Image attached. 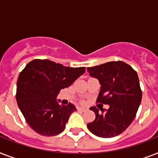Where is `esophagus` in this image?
Returning a JSON list of instances; mask_svg holds the SVG:
<instances>
[{"label": "esophagus", "instance_id": "obj_1", "mask_svg": "<svg viewBox=\"0 0 158 158\" xmlns=\"http://www.w3.org/2000/svg\"><path fill=\"white\" fill-rule=\"evenodd\" d=\"M79 111H82V112H84V111H86L87 110V108H84V107H78L77 108Z\"/></svg>", "mask_w": 158, "mask_h": 158}]
</instances>
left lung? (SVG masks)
Returning a JSON list of instances; mask_svg holds the SVG:
<instances>
[{
    "instance_id": "8db88e82",
    "label": "left lung",
    "mask_w": 158,
    "mask_h": 158,
    "mask_svg": "<svg viewBox=\"0 0 158 158\" xmlns=\"http://www.w3.org/2000/svg\"><path fill=\"white\" fill-rule=\"evenodd\" d=\"M89 75L101 84L97 102L108 104L109 109L95 106L96 118L87 126L89 131L101 138H112L125 131L135 119L142 100L139 77L135 69L123 61H110L89 67Z\"/></svg>"
}]
</instances>
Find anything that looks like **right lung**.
<instances>
[{
    "label": "right lung",
    "mask_w": 158,
    "mask_h": 158,
    "mask_svg": "<svg viewBox=\"0 0 158 158\" xmlns=\"http://www.w3.org/2000/svg\"><path fill=\"white\" fill-rule=\"evenodd\" d=\"M85 67H67L49 60L35 59L27 64L17 81L16 101L28 125L43 136L60 134L75 106L60 105V91L70 86Z\"/></svg>",
    "instance_id": "obj_1"
}]
</instances>
